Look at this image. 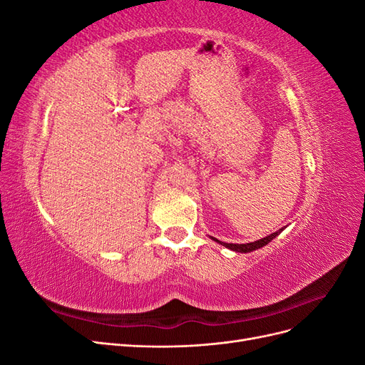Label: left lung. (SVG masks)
I'll use <instances>...</instances> for the list:
<instances>
[{"label":"left lung","mask_w":365,"mask_h":365,"mask_svg":"<svg viewBox=\"0 0 365 365\" xmlns=\"http://www.w3.org/2000/svg\"><path fill=\"white\" fill-rule=\"evenodd\" d=\"M284 228H286V227L277 230V231H275V233H272V235H269V236H267V237L259 239V240H254V242H250V244H225V242H220V240H217L216 237H212V239H213L215 242H217V244L222 245V247L231 250V251H236V252H251V251H256V250H259V248H262V247H264V245H268L269 242H271L272 239L277 237Z\"/></svg>","instance_id":"1"}]
</instances>
